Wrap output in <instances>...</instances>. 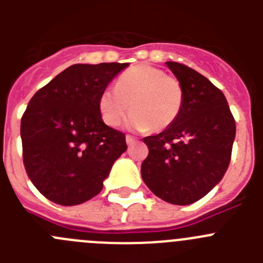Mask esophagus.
Here are the masks:
<instances>
[{
  "label": "esophagus",
  "instance_id": "1",
  "mask_svg": "<svg viewBox=\"0 0 263 263\" xmlns=\"http://www.w3.org/2000/svg\"><path fill=\"white\" fill-rule=\"evenodd\" d=\"M136 142V138H134V137H132V136H126V143L127 145H133V143Z\"/></svg>",
  "mask_w": 263,
  "mask_h": 263
}]
</instances>
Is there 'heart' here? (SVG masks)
I'll return each mask as SVG.
<instances>
[{
  "label": "heart",
  "instance_id": "1",
  "mask_svg": "<svg viewBox=\"0 0 263 263\" xmlns=\"http://www.w3.org/2000/svg\"><path fill=\"white\" fill-rule=\"evenodd\" d=\"M183 105V88L173 76L157 67L139 64L121 73L116 89L106 88L99 97L100 116L108 126L117 127L133 111L127 126L159 132L171 126Z\"/></svg>",
  "mask_w": 263,
  "mask_h": 263
}]
</instances>
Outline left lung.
I'll return each instance as SVG.
<instances>
[{"label":"left lung","instance_id":"left-lung-1","mask_svg":"<svg viewBox=\"0 0 263 263\" xmlns=\"http://www.w3.org/2000/svg\"><path fill=\"white\" fill-rule=\"evenodd\" d=\"M183 88V105L171 126L143 138L148 155L141 174L159 199L175 205L200 200L217 184L231 162L236 122L224 93L205 76L166 62Z\"/></svg>","mask_w":263,"mask_h":263}]
</instances>
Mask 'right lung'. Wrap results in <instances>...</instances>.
I'll return each mask as SVG.
<instances>
[{"label": "right lung", "mask_w": 263, "mask_h": 263, "mask_svg": "<svg viewBox=\"0 0 263 263\" xmlns=\"http://www.w3.org/2000/svg\"><path fill=\"white\" fill-rule=\"evenodd\" d=\"M127 63L73 64L36 92L21 120L23 164L48 200L76 205L103 190L125 134L104 124L99 97Z\"/></svg>", "instance_id": "1"}]
</instances>
